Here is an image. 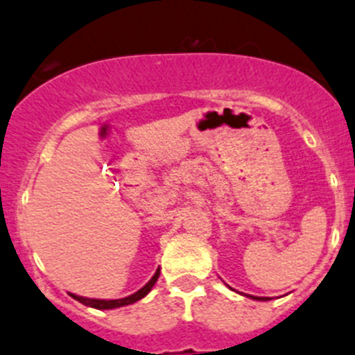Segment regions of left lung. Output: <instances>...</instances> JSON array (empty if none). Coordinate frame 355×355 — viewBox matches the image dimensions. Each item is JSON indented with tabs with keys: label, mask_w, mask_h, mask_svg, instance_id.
<instances>
[{
	"label": "left lung",
	"mask_w": 355,
	"mask_h": 355,
	"mask_svg": "<svg viewBox=\"0 0 355 355\" xmlns=\"http://www.w3.org/2000/svg\"><path fill=\"white\" fill-rule=\"evenodd\" d=\"M254 298V300H269V298H265V297H251Z\"/></svg>",
	"instance_id": "8db88e82"
}]
</instances>
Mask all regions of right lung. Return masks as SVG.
Masks as SVG:
<instances>
[{"instance_id": "add662e5", "label": "right lung", "mask_w": 355, "mask_h": 355, "mask_svg": "<svg viewBox=\"0 0 355 355\" xmlns=\"http://www.w3.org/2000/svg\"><path fill=\"white\" fill-rule=\"evenodd\" d=\"M157 277H159V269L156 270V274L153 276V279L149 281V283L146 284V286L142 288V290H139L137 293L130 295V297L126 298H119V300H95V298H83V297H76V295H71L72 298H76L78 302H81L83 305H88V307H94V309H101V311H105V309H116V307H125V305H130V304H135V302H139L140 298L146 297L147 293H149L150 290H153V286L156 284Z\"/></svg>"}]
</instances>
